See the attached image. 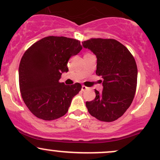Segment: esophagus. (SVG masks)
<instances>
[{
    "label": "esophagus",
    "instance_id": "esophagus-1",
    "mask_svg": "<svg viewBox=\"0 0 160 160\" xmlns=\"http://www.w3.org/2000/svg\"><path fill=\"white\" fill-rule=\"evenodd\" d=\"M87 89H89V88L86 87V86H82V89H81L82 91H86V90H87Z\"/></svg>",
    "mask_w": 160,
    "mask_h": 160
}]
</instances>
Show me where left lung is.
Returning a JSON list of instances; mask_svg holds the SVG:
<instances>
[{
	"mask_svg": "<svg viewBox=\"0 0 160 160\" xmlns=\"http://www.w3.org/2000/svg\"><path fill=\"white\" fill-rule=\"evenodd\" d=\"M82 47L97 57L96 74L102 77L103 90H95V99L86 102L88 111L104 122L120 118L132 102L137 87L138 69L128 49L114 39L91 38Z\"/></svg>",
	"mask_w": 160,
	"mask_h": 160,
	"instance_id": "obj_1",
	"label": "left lung"
}]
</instances>
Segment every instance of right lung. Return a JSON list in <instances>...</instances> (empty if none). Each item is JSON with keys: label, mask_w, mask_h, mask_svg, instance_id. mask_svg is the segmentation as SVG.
I'll list each match as a JSON object with an SVG mask.
<instances>
[{"label": "right lung", "mask_w": 160, "mask_h": 160, "mask_svg": "<svg viewBox=\"0 0 160 160\" xmlns=\"http://www.w3.org/2000/svg\"><path fill=\"white\" fill-rule=\"evenodd\" d=\"M80 42L65 37H46L24 53L19 68V89L28 108L38 118L53 120L68 111L82 86L59 82L68 62L82 49Z\"/></svg>", "instance_id": "1"}]
</instances>
